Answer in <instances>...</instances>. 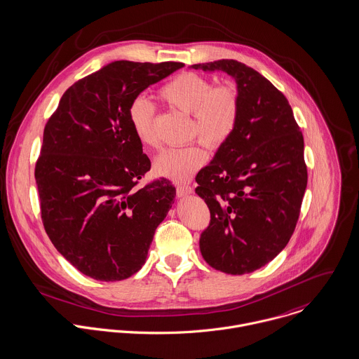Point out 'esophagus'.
<instances>
[{"label": "esophagus", "mask_w": 359, "mask_h": 359, "mask_svg": "<svg viewBox=\"0 0 359 359\" xmlns=\"http://www.w3.org/2000/svg\"><path fill=\"white\" fill-rule=\"evenodd\" d=\"M176 194H177L179 198H183V197H187V196L193 194V189L190 186H177Z\"/></svg>", "instance_id": "obj_1"}]
</instances>
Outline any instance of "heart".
I'll return each instance as SVG.
<instances>
[{
    "label": "heart",
    "instance_id": "b5f03b06",
    "mask_svg": "<svg viewBox=\"0 0 359 359\" xmlns=\"http://www.w3.org/2000/svg\"><path fill=\"white\" fill-rule=\"evenodd\" d=\"M168 105L193 115V133L210 147L224 143L233 133L238 118V94L233 86L212 88V83L194 73H182L159 90ZM128 119L140 143L156 145L154 133L155 107L143 95L132 100ZM207 152L200 144L169 148L154 159L156 175L173 182H187L205 163Z\"/></svg>",
    "mask_w": 359,
    "mask_h": 359
}]
</instances>
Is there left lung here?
Masks as SVG:
<instances>
[{"instance_id":"8db88e82","label":"left lung","mask_w":359,"mask_h":359,"mask_svg":"<svg viewBox=\"0 0 359 359\" xmlns=\"http://www.w3.org/2000/svg\"><path fill=\"white\" fill-rule=\"evenodd\" d=\"M227 73L238 94V118L196 182L211 223L200 237L210 266L229 275L271 262L295 229L308 175L304 139L286 97L262 74L234 60L191 65Z\"/></svg>"}]
</instances>
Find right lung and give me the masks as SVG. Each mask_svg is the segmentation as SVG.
Wrapping results in <instances>:
<instances>
[{"instance_id": "1", "label": "right lung", "mask_w": 359, "mask_h": 359, "mask_svg": "<svg viewBox=\"0 0 359 359\" xmlns=\"http://www.w3.org/2000/svg\"><path fill=\"white\" fill-rule=\"evenodd\" d=\"M180 62L114 61L76 81L48 119L34 177L44 229L83 275L116 282L147 259L176 197L169 180L136 189L149 170L128 108Z\"/></svg>"}]
</instances>
